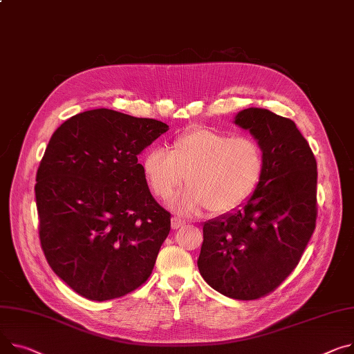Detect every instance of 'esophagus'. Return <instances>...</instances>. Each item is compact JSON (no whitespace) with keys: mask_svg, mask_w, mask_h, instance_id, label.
<instances>
[{"mask_svg":"<svg viewBox=\"0 0 354 354\" xmlns=\"http://www.w3.org/2000/svg\"><path fill=\"white\" fill-rule=\"evenodd\" d=\"M186 225V222L183 221V219H180V218H172V229H179V227H182V226H185Z\"/></svg>","mask_w":354,"mask_h":354,"instance_id":"1","label":"esophagus"}]
</instances>
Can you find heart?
<instances>
[{
    "label": "heart",
    "mask_w": 354,
    "mask_h": 354,
    "mask_svg": "<svg viewBox=\"0 0 354 354\" xmlns=\"http://www.w3.org/2000/svg\"><path fill=\"white\" fill-rule=\"evenodd\" d=\"M155 196L171 198L187 179L191 186L172 201L182 214H227L245 203L265 172V152L249 136L195 129L175 138L172 151L151 148L142 160Z\"/></svg>",
    "instance_id": "obj_1"
}]
</instances>
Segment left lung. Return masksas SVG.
<instances>
[{"label": "left lung", "instance_id": "8db88e82", "mask_svg": "<svg viewBox=\"0 0 354 354\" xmlns=\"http://www.w3.org/2000/svg\"><path fill=\"white\" fill-rule=\"evenodd\" d=\"M234 124L265 152V172L248 202L203 225L198 268L219 293L254 300L272 293L297 266L317 218V163L295 122L262 108Z\"/></svg>", "mask_w": 354, "mask_h": 354}]
</instances>
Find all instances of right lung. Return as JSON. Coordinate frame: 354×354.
<instances>
[{"instance_id":"obj_1","label":"right lung","mask_w":354,"mask_h":354,"mask_svg":"<svg viewBox=\"0 0 354 354\" xmlns=\"http://www.w3.org/2000/svg\"><path fill=\"white\" fill-rule=\"evenodd\" d=\"M169 129L106 108L71 116L37 171L39 241L46 262L85 299L105 301L144 285L171 230L138 155Z\"/></svg>"}]
</instances>
